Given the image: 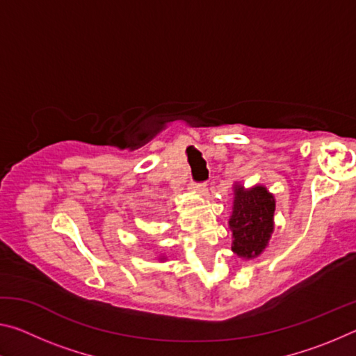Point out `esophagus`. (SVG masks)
<instances>
[{"label": "esophagus", "mask_w": 356, "mask_h": 356, "mask_svg": "<svg viewBox=\"0 0 356 356\" xmlns=\"http://www.w3.org/2000/svg\"><path fill=\"white\" fill-rule=\"evenodd\" d=\"M188 190L191 193H195V195H197V196H207V193H209L206 184H193L191 182L190 186H188Z\"/></svg>", "instance_id": "1"}]
</instances>
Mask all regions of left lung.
<instances>
[{
  "mask_svg": "<svg viewBox=\"0 0 356 356\" xmlns=\"http://www.w3.org/2000/svg\"><path fill=\"white\" fill-rule=\"evenodd\" d=\"M232 190V213L229 216L231 250L234 254L250 261L261 256L272 238L276 201L273 193L264 185L245 188L242 184L234 182Z\"/></svg>",
  "mask_w": 356,
  "mask_h": 356,
  "instance_id": "left-lung-1",
  "label": "left lung"
}]
</instances>
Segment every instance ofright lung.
Here are the masks:
<instances>
[{
    "mask_svg": "<svg viewBox=\"0 0 356 356\" xmlns=\"http://www.w3.org/2000/svg\"><path fill=\"white\" fill-rule=\"evenodd\" d=\"M160 261H165V257H160Z\"/></svg>",
    "mask_w": 356,
    "mask_h": 356,
    "instance_id": "obj_1",
    "label": "right lung"
}]
</instances>
